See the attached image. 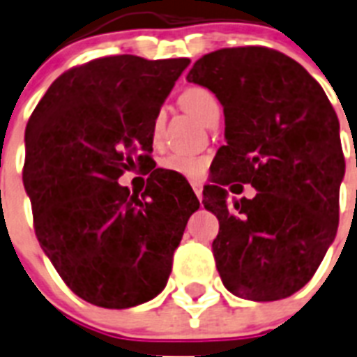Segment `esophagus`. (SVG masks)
<instances>
[{
    "instance_id": "34e87169",
    "label": "esophagus",
    "mask_w": 357,
    "mask_h": 357,
    "mask_svg": "<svg viewBox=\"0 0 357 357\" xmlns=\"http://www.w3.org/2000/svg\"><path fill=\"white\" fill-rule=\"evenodd\" d=\"M190 185H192L194 194H196V196H198L199 202H202V198H204V188H202V185H199L198 181H194V183H190Z\"/></svg>"
}]
</instances>
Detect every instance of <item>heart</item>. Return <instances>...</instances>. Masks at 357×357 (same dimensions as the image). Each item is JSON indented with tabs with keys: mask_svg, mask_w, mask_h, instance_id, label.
<instances>
[{
	"mask_svg": "<svg viewBox=\"0 0 357 357\" xmlns=\"http://www.w3.org/2000/svg\"><path fill=\"white\" fill-rule=\"evenodd\" d=\"M179 102L183 104L188 112L196 115L202 123L208 124L216 115H220V102L216 95L205 86H188L183 93L179 95ZM165 123V112L159 109L153 117V137H158ZM207 161L202 155L188 152H174L161 161V169L169 170V172L179 174L183 178L198 179L205 172Z\"/></svg>",
	"mask_w": 357,
	"mask_h": 357,
	"instance_id": "b5f03b06",
	"label": "heart"
}]
</instances>
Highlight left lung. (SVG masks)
<instances>
[{"label": "left lung", "instance_id": "8db88e82", "mask_svg": "<svg viewBox=\"0 0 357 357\" xmlns=\"http://www.w3.org/2000/svg\"><path fill=\"white\" fill-rule=\"evenodd\" d=\"M187 80L224 106L227 144L204 188L205 208L220 222L213 253L222 282L249 301L289 297L314 277L337 233V115L301 63L268 47L205 54ZM233 181L251 183L257 196L229 204Z\"/></svg>", "mask_w": 357, "mask_h": 357}]
</instances>
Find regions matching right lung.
I'll return each instance as SVG.
<instances>
[{
    "mask_svg": "<svg viewBox=\"0 0 357 357\" xmlns=\"http://www.w3.org/2000/svg\"><path fill=\"white\" fill-rule=\"evenodd\" d=\"M188 63L97 58L60 75L29 119L23 185L34 233L69 289L95 306L132 308L161 294L199 207L185 178L159 169L143 192L117 183L153 163V117Z\"/></svg>",
    "mask_w": 357,
    "mask_h": 357,
    "instance_id": "obj_1",
    "label": "right lung"
}]
</instances>
